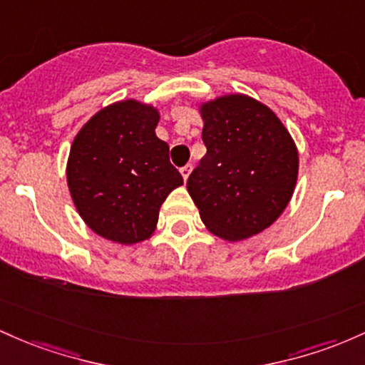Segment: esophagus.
Segmentation results:
<instances>
[{
	"label": "esophagus",
	"instance_id": "1",
	"mask_svg": "<svg viewBox=\"0 0 365 365\" xmlns=\"http://www.w3.org/2000/svg\"><path fill=\"white\" fill-rule=\"evenodd\" d=\"M191 169H193V167H191V165H184L182 169H181V175H182V179H184V181H187V178H190V174H191Z\"/></svg>",
	"mask_w": 365,
	"mask_h": 365
}]
</instances>
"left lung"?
Listing matches in <instances>:
<instances>
[{"label":"left lung","mask_w":365,"mask_h":365,"mask_svg":"<svg viewBox=\"0 0 365 365\" xmlns=\"http://www.w3.org/2000/svg\"><path fill=\"white\" fill-rule=\"evenodd\" d=\"M207 155L187 179V193L212 235L241 241L267 229L288 207L298 151L269 106L226 94L200 106Z\"/></svg>","instance_id":"obj_1"}]
</instances>
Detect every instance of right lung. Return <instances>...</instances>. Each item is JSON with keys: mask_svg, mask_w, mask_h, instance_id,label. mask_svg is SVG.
<instances>
[{"mask_svg": "<svg viewBox=\"0 0 365 365\" xmlns=\"http://www.w3.org/2000/svg\"><path fill=\"white\" fill-rule=\"evenodd\" d=\"M160 113L138 100L94 113L73 138L67 184L77 212L91 231L120 245L155 232L162 203L182 175L157 138Z\"/></svg>", "mask_w": 365, "mask_h": 365, "instance_id": "obj_1", "label": "right lung"}]
</instances>
